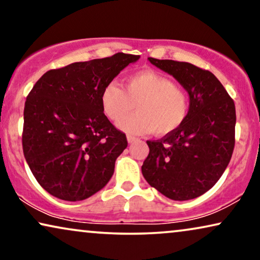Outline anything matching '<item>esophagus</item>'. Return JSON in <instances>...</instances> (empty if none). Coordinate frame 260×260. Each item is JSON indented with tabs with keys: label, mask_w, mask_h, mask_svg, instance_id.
<instances>
[{
	"label": "esophagus",
	"mask_w": 260,
	"mask_h": 260,
	"mask_svg": "<svg viewBox=\"0 0 260 260\" xmlns=\"http://www.w3.org/2000/svg\"><path fill=\"white\" fill-rule=\"evenodd\" d=\"M126 138H127V142H129L130 144H131V143H134V142H136V141L138 140L137 137H135V136H131V135H127Z\"/></svg>",
	"instance_id": "obj_1"
}]
</instances>
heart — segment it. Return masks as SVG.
I'll use <instances>...</instances> for the list:
<instances>
[{"instance_id":"b5f03b06","label":"heart","mask_w":260,"mask_h":260,"mask_svg":"<svg viewBox=\"0 0 260 260\" xmlns=\"http://www.w3.org/2000/svg\"><path fill=\"white\" fill-rule=\"evenodd\" d=\"M137 103L138 112L123 118ZM103 112L118 122V127L130 134L168 135L182 125L189 110V99L173 80L154 70L131 74L124 80V90L115 81L101 92Z\"/></svg>"}]
</instances>
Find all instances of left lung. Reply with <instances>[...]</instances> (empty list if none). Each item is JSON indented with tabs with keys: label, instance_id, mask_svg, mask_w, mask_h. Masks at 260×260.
Segmentation results:
<instances>
[{
	"label": "left lung",
	"instance_id": "8db88e82",
	"mask_svg": "<svg viewBox=\"0 0 260 260\" xmlns=\"http://www.w3.org/2000/svg\"><path fill=\"white\" fill-rule=\"evenodd\" d=\"M149 61L182 85L189 94V110L179 129L147 141L149 155L142 174L165 197L190 200L211 189L229 166L236 142V106L209 71L174 60Z\"/></svg>",
	"mask_w": 260,
	"mask_h": 260
}]
</instances>
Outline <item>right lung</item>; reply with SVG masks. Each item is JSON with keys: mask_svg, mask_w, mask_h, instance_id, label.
Returning a JSON list of instances; mask_svg holds the SVG:
<instances>
[{"mask_svg": "<svg viewBox=\"0 0 260 260\" xmlns=\"http://www.w3.org/2000/svg\"><path fill=\"white\" fill-rule=\"evenodd\" d=\"M140 55L117 54L46 72L23 111L24 158L40 186L65 201H81L106 186L127 147L104 115L101 92Z\"/></svg>", "mask_w": 260, "mask_h": 260, "instance_id": "1", "label": "right lung"}]
</instances>
